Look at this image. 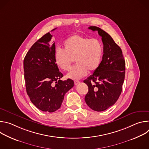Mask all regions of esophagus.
<instances>
[{
  "mask_svg": "<svg viewBox=\"0 0 149 149\" xmlns=\"http://www.w3.org/2000/svg\"><path fill=\"white\" fill-rule=\"evenodd\" d=\"M79 82H79V81H78V80H75V81H74V84H75V85H76V86H77V85L79 84Z\"/></svg>",
  "mask_w": 149,
  "mask_h": 149,
  "instance_id": "1",
  "label": "esophagus"
}]
</instances>
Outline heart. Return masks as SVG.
I'll list each match as a JSON object with an SVG mask.
<instances>
[{
    "instance_id": "1",
    "label": "heart",
    "mask_w": 149,
    "mask_h": 149,
    "mask_svg": "<svg viewBox=\"0 0 149 149\" xmlns=\"http://www.w3.org/2000/svg\"><path fill=\"white\" fill-rule=\"evenodd\" d=\"M103 54V45L100 40L75 35L63 42V49H56L55 61L59 68L68 71L75 59L77 63L71 69L67 77L79 79L86 76L88 71L93 72L98 68Z\"/></svg>"
}]
</instances>
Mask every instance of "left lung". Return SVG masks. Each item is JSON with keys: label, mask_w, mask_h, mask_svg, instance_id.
Instances as JSON below:
<instances>
[{"label": "left lung", "mask_w": 149, "mask_h": 149, "mask_svg": "<svg viewBox=\"0 0 149 149\" xmlns=\"http://www.w3.org/2000/svg\"><path fill=\"white\" fill-rule=\"evenodd\" d=\"M88 29L101 36L104 54L98 68L84 81L88 87L85 101L92 110L102 111L113 105L121 94L125 63L121 48L109 34L97 26Z\"/></svg>", "instance_id": "1"}]
</instances>
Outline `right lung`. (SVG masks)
Segmentation results:
<instances>
[{"instance_id": "add662e5", "label": "right lung", "mask_w": 149, "mask_h": 149, "mask_svg": "<svg viewBox=\"0 0 149 149\" xmlns=\"http://www.w3.org/2000/svg\"><path fill=\"white\" fill-rule=\"evenodd\" d=\"M52 37L48 32L38 39L24 60L27 94L38 109L49 113L61 107L65 94L74 84L71 79H60L63 74L55 63V42L51 43Z\"/></svg>"}]
</instances>
